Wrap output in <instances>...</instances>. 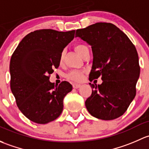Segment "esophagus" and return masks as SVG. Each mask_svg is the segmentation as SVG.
<instances>
[{"instance_id": "34e87169", "label": "esophagus", "mask_w": 149, "mask_h": 149, "mask_svg": "<svg viewBox=\"0 0 149 149\" xmlns=\"http://www.w3.org/2000/svg\"><path fill=\"white\" fill-rule=\"evenodd\" d=\"M72 86H73V88L77 89V88H79V87H80L81 85H79V84H75L74 83V84H73Z\"/></svg>"}]
</instances>
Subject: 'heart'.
Here are the masks:
<instances>
[{"label": "heart", "instance_id": "1", "mask_svg": "<svg viewBox=\"0 0 149 149\" xmlns=\"http://www.w3.org/2000/svg\"><path fill=\"white\" fill-rule=\"evenodd\" d=\"M74 49L79 54H80L82 56V55L85 54V52L88 49V47L83 44H76L74 45ZM64 59V52H62L60 54L59 56V63H62ZM84 72L82 71H79V70H72V71L70 72L68 74H67V79H70V80L74 81V82H79L83 78Z\"/></svg>", "mask_w": 149, "mask_h": 149}]
</instances>
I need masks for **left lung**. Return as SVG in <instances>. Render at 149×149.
Returning a JSON list of instances; mask_svg holds the SVG:
<instances>
[{
  "label": "left lung",
  "instance_id": "obj_1",
  "mask_svg": "<svg viewBox=\"0 0 149 149\" xmlns=\"http://www.w3.org/2000/svg\"><path fill=\"white\" fill-rule=\"evenodd\" d=\"M76 36L91 45L93 54L90 81L101 77L100 85L90 83L91 95L85 101L89 113L98 119L123 116L136 94L140 75L137 51L129 38L110 23H96L77 29Z\"/></svg>",
  "mask_w": 149,
  "mask_h": 149
}]
</instances>
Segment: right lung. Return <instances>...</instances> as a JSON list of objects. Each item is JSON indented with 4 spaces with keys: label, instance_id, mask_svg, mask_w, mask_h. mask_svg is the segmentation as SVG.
Wrapping results in <instances>:
<instances>
[{
    "label": "right lung",
    "instance_id": "right-lung-1",
    "mask_svg": "<svg viewBox=\"0 0 149 149\" xmlns=\"http://www.w3.org/2000/svg\"><path fill=\"white\" fill-rule=\"evenodd\" d=\"M75 31L40 29L27 34L16 47L10 62V90L21 113L33 122L46 124L63 110V100L72 90L67 81L49 82L59 56L74 37Z\"/></svg>",
    "mask_w": 149,
    "mask_h": 149
}]
</instances>
